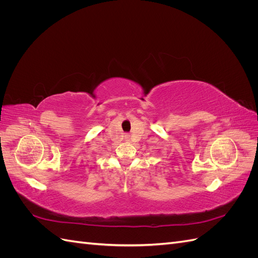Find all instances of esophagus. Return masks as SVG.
Instances as JSON below:
<instances>
[{"mask_svg": "<svg viewBox=\"0 0 258 258\" xmlns=\"http://www.w3.org/2000/svg\"><path fill=\"white\" fill-rule=\"evenodd\" d=\"M124 138H126V139H128V136H124Z\"/></svg>", "mask_w": 258, "mask_h": 258, "instance_id": "esophagus-1", "label": "esophagus"}]
</instances>
